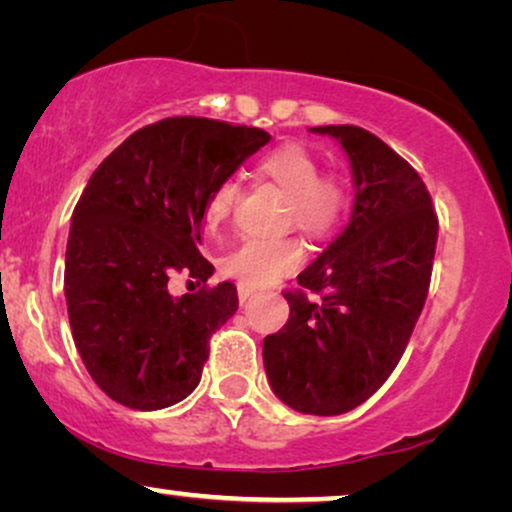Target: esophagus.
<instances>
[{"instance_id": "esophagus-1", "label": "esophagus", "mask_w": 512, "mask_h": 512, "mask_svg": "<svg viewBox=\"0 0 512 512\" xmlns=\"http://www.w3.org/2000/svg\"><path fill=\"white\" fill-rule=\"evenodd\" d=\"M254 289H249V286H244V284H240V286H237V298H240V303L244 305V303H247V300L251 298V296H254Z\"/></svg>"}]
</instances>
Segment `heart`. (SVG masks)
Returning <instances> with one entry per match:
<instances>
[{"label": "heart", "instance_id": "b5f03b06", "mask_svg": "<svg viewBox=\"0 0 512 512\" xmlns=\"http://www.w3.org/2000/svg\"><path fill=\"white\" fill-rule=\"evenodd\" d=\"M258 174L286 193L284 223L296 226L312 240H324L340 226L347 209V188L338 177L321 172L312 151L300 144H282L258 163ZM237 186L221 181L205 205L207 228H219L235 205ZM305 251L296 237L282 240H244L223 258V272L237 282L258 289L291 275L303 263Z\"/></svg>", "mask_w": 512, "mask_h": 512}]
</instances>
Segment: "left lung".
Returning a JSON list of instances; mask_svg holds the SVG:
<instances>
[{
	"mask_svg": "<svg viewBox=\"0 0 512 512\" xmlns=\"http://www.w3.org/2000/svg\"><path fill=\"white\" fill-rule=\"evenodd\" d=\"M310 130L347 153L352 219L300 272V289L284 291L289 321L263 340V363L289 408L328 417L368 401L401 361L429 293L438 216L415 167L373 132Z\"/></svg>",
	"mask_w": 512,
	"mask_h": 512,
	"instance_id": "8db88e82",
	"label": "left lung"
}]
</instances>
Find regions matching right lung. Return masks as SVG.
<instances>
[{
  "label": "right lung",
  "instance_id": "obj_1",
  "mask_svg": "<svg viewBox=\"0 0 512 512\" xmlns=\"http://www.w3.org/2000/svg\"><path fill=\"white\" fill-rule=\"evenodd\" d=\"M268 142L261 128L163 118L132 132L88 179L69 228L65 298L83 366L116 403L160 410L198 387L209 338L237 312L235 284L207 286L205 205ZM174 271L203 289L172 299Z\"/></svg>",
  "mask_w": 512,
  "mask_h": 512
}]
</instances>
